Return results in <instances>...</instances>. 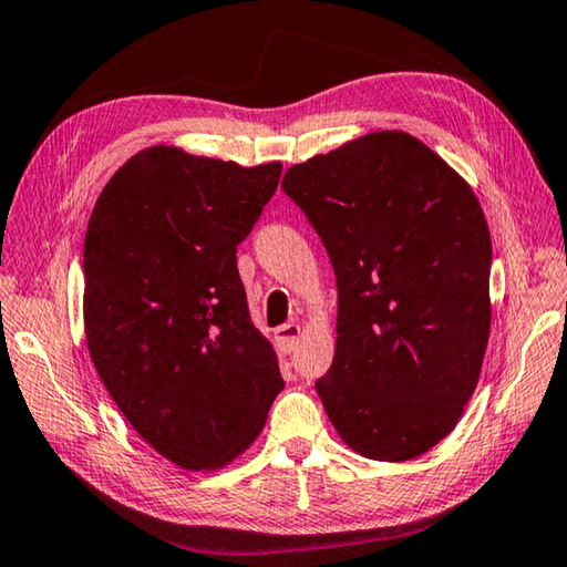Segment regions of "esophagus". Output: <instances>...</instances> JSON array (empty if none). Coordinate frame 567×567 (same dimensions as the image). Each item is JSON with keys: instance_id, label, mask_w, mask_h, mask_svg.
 <instances>
[{"instance_id": "1", "label": "esophagus", "mask_w": 567, "mask_h": 567, "mask_svg": "<svg viewBox=\"0 0 567 567\" xmlns=\"http://www.w3.org/2000/svg\"><path fill=\"white\" fill-rule=\"evenodd\" d=\"M300 336H302V328L298 326V322H285V326L275 330V346L280 353H292L295 346H298Z\"/></svg>"}]
</instances>
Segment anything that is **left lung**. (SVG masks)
Segmentation results:
<instances>
[{"mask_svg": "<svg viewBox=\"0 0 567 567\" xmlns=\"http://www.w3.org/2000/svg\"><path fill=\"white\" fill-rule=\"evenodd\" d=\"M282 188L336 269V358L316 381L328 419L368 460H416L456 426L487 350L492 239L477 196L403 131L290 166Z\"/></svg>", "mask_w": 567, "mask_h": 567, "instance_id": "obj_1", "label": "left lung"}]
</instances>
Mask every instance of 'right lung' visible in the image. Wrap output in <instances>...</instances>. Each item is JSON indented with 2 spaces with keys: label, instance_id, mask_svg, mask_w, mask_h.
<instances>
[{
  "label": "right lung",
  "instance_id": "1",
  "mask_svg": "<svg viewBox=\"0 0 567 567\" xmlns=\"http://www.w3.org/2000/svg\"><path fill=\"white\" fill-rule=\"evenodd\" d=\"M282 164L151 146L115 171L83 241L87 350L141 439L184 470H219L255 442L282 391L249 320L237 245Z\"/></svg>",
  "mask_w": 567,
  "mask_h": 567
}]
</instances>
